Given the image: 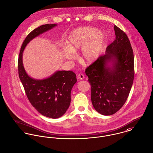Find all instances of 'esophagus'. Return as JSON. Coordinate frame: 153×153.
<instances>
[{
  "mask_svg": "<svg viewBox=\"0 0 153 153\" xmlns=\"http://www.w3.org/2000/svg\"><path fill=\"white\" fill-rule=\"evenodd\" d=\"M78 78L80 80H82L85 78V76L82 74H79L78 75Z\"/></svg>",
  "mask_w": 153,
  "mask_h": 153,
  "instance_id": "obj_1",
  "label": "esophagus"
}]
</instances>
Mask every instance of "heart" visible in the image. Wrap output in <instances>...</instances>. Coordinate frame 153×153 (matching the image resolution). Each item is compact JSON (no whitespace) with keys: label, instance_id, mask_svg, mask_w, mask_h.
<instances>
[{"label":"heart","instance_id":"1","mask_svg":"<svg viewBox=\"0 0 153 153\" xmlns=\"http://www.w3.org/2000/svg\"><path fill=\"white\" fill-rule=\"evenodd\" d=\"M105 44V35L102 31L92 26H81L69 33L66 45L62 48V56L67 60H74L76 53L82 48L81 61L85 64H91L98 59Z\"/></svg>","mask_w":153,"mask_h":153}]
</instances>
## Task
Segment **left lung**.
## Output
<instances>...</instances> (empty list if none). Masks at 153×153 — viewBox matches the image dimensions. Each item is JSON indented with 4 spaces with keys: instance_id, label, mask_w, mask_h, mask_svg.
<instances>
[{
    "instance_id": "left-lung-1",
    "label": "left lung",
    "mask_w": 153,
    "mask_h": 153,
    "mask_svg": "<svg viewBox=\"0 0 153 153\" xmlns=\"http://www.w3.org/2000/svg\"><path fill=\"white\" fill-rule=\"evenodd\" d=\"M115 39L107 47L105 54L85 70L91 87L95 109L104 115L117 112L125 104L134 77L133 51L127 35L114 26Z\"/></svg>"
}]
</instances>
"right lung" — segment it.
Returning a JSON list of instances; mask_svg holds the SVG:
<instances>
[{
  "mask_svg": "<svg viewBox=\"0 0 153 153\" xmlns=\"http://www.w3.org/2000/svg\"><path fill=\"white\" fill-rule=\"evenodd\" d=\"M46 24L33 30L22 44L18 59V72L27 97L39 113L51 118L62 117L71 103V92L76 82V75L71 71H57L42 79L33 78L26 73L23 64V52L32 39L56 26Z\"/></svg>",
  "mask_w": 153,
  "mask_h": 153,
  "instance_id": "1",
  "label": "right lung"
}]
</instances>
